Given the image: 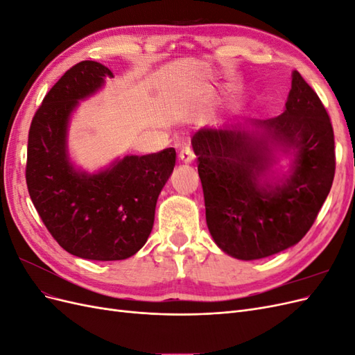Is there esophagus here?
Segmentation results:
<instances>
[{
    "instance_id": "obj_1",
    "label": "esophagus",
    "mask_w": 355,
    "mask_h": 355,
    "mask_svg": "<svg viewBox=\"0 0 355 355\" xmlns=\"http://www.w3.org/2000/svg\"><path fill=\"white\" fill-rule=\"evenodd\" d=\"M179 158H180L182 163L189 164V163H192V161H194L196 155H194V153H192V148L188 146V145H185V146H182V149H180Z\"/></svg>"
}]
</instances>
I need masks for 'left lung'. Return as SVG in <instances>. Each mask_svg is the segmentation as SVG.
I'll use <instances>...</instances> for the list:
<instances>
[{
	"instance_id": "obj_1",
	"label": "left lung",
	"mask_w": 355,
	"mask_h": 355,
	"mask_svg": "<svg viewBox=\"0 0 355 355\" xmlns=\"http://www.w3.org/2000/svg\"><path fill=\"white\" fill-rule=\"evenodd\" d=\"M206 220L222 252L254 261L297 244L313 227L335 176L326 108L297 71L282 115L192 136ZM291 158L287 174L273 166Z\"/></svg>"
}]
</instances>
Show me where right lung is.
<instances>
[{
  "label": "right lung",
  "instance_id": "add662e5",
  "mask_svg": "<svg viewBox=\"0 0 355 355\" xmlns=\"http://www.w3.org/2000/svg\"><path fill=\"white\" fill-rule=\"evenodd\" d=\"M106 78H114L111 69L84 60L46 94L29 128L26 184L41 220L68 253L123 261L141 250L153 231L157 200L173 173L176 151L125 155L94 173L72 163L71 115Z\"/></svg>",
  "mask_w": 355,
  "mask_h": 355
}]
</instances>
